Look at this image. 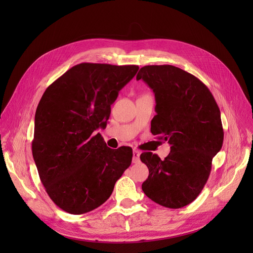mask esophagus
<instances>
[{"instance_id":"esophagus-1","label":"esophagus","mask_w":253,"mask_h":253,"mask_svg":"<svg viewBox=\"0 0 253 253\" xmlns=\"http://www.w3.org/2000/svg\"><path fill=\"white\" fill-rule=\"evenodd\" d=\"M140 152L138 150H134L133 151V163L134 164H138L140 162Z\"/></svg>"}]
</instances>
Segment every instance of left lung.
<instances>
[{
    "instance_id": "8db88e82",
    "label": "left lung",
    "mask_w": 253,
    "mask_h": 253,
    "mask_svg": "<svg viewBox=\"0 0 253 253\" xmlns=\"http://www.w3.org/2000/svg\"><path fill=\"white\" fill-rule=\"evenodd\" d=\"M136 79H142L155 94L152 134L171 144L164 160L152 152L140 155L149 168L142 191L166 208H182L202 192L212 159L223 145L218 105L200 79L173 65L143 66Z\"/></svg>"
}]
</instances>
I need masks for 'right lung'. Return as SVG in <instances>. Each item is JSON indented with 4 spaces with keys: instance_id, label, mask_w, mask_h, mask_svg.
<instances>
[{
    "instance_id": "1",
    "label": "right lung",
    "mask_w": 253,
    "mask_h": 253,
    "mask_svg": "<svg viewBox=\"0 0 253 253\" xmlns=\"http://www.w3.org/2000/svg\"><path fill=\"white\" fill-rule=\"evenodd\" d=\"M138 70L80 63L44 91L35 116L33 156L45 191L65 212L98 208L131 166L132 148L110 149L96 129L106 126L119 90Z\"/></svg>"
}]
</instances>
